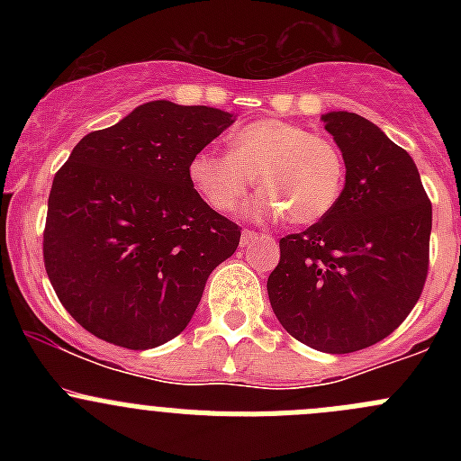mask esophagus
Segmentation results:
<instances>
[{
	"mask_svg": "<svg viewBox=\"0 0 461 461\" xmlns=\"http://www.w3.org/2000/svg\"><path fill=\"white\" fill-rule=\"evenodd\" d=\"M258 239V234L257 231H252V230H245L243 234H240V248H248L249 243H254V240Z\"/></svg>",
	"mask_w": 461,
	"mask_h": 461,
	"instance_id": "obj_1",
	"label": "esophagus"
}]
</instances>
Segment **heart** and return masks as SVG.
Wrapping results in <instances>:
<instances>
[{
	"mask_svg": "<svg viewBox=\"0 0 461 461\" xmlns=\"http://www.w3.org/2000/svg\"><path fill=\"white\" fill-rule=\"evenodd\" d=\"M194 189L216 212H236L257 180L263 196L257 216H278L294 227L323 221L341 198L346 160L341 149L285 120H258L239 129L230 153L198 151L189 162Z\"/></svg>",
	"mask_w": 461,
	"mask_h": 461,
	"instance_id": "obj_1",
	"label": "heart"
}]
</instances>
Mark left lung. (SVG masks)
<instances>
[{"label":"left lung","mask_w":461,"mask_h":461,"mask_svg":"<svg viewBox=\"0 0 461 461\" xmlns=\"http://www.w3.org/2000/svg\"><path fill=\"white\" fill-rule=\"evenodd\" d=\"M346 160L337 207L281 239L267 294L283 328L330 355L364 350L411 314L429 274L432 207L408 151L370 120L321 115Z\"/></svg>","instance_id":"8db88e82"}]
</instances>
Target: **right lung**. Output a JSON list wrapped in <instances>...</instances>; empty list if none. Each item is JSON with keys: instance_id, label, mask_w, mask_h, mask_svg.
I'll return each instance as SVG.
<instances>
[{"instance_id": "1", "label": "right lung", "mask_w": 461, "mask_h": 461, "mask_svg": "<svg viewBox=\"0 0 461 461\" xmlns=\"http://www.w3.org/2000/svg\"><path fill=\"white\" fill-rule=\"evenodd\" d=\"M234 113L153 100L91 131L55 174L44 265L55 294L102 341L149 350L178 337L240 230L189 180Z\"/></svg>"}]
</instances>
